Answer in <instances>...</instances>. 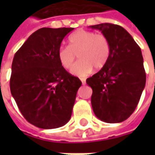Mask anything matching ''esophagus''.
Returning <instances> with one entry per match:
<instances>
[{"mask_svg":"<svg viewBox=\"0 0 155 155\" xmlns=\"http://www.w3.org/2000/svg\"><path fill=\"white\" fill-rule=\"evenodd\" d=\"M81 81H82V84H83L84 85L86 84V81H85V79H84V78H81Z\"/></svg>","mask_w":155,"mask_h":155,"instance_id":"obj_1","label":"esophagus"}]
</instances>
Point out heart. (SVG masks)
I'll return each instance as SVG.
<instances>
[{"label":"heart","mask_w":155,"mask_h":155,"mask_svg":"<svg viewBox=\"0 0 155 155\" xmlns=\"http://www.w3.org/2000/svg\"><path fill=\"white\" fill-rule=\"evenodd\" d=\"M77 55L79 61L71 70L78 77H85L93 68L101 69L107 64L110 55V45L106 36L91 31L78 30L69 38L68 46H61L58 50V58L64 69H71Z\"/></svg>","instance_id":"b5f03b06"}]
</instances>
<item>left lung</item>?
I'll return each mask as SVG.
<instances>
[{
  "label": "left lung",
  "mask_w": 155,
  "mask_h": 155,
  "mask_svg": "<svg viewBox=\"0 0 155 155\" xmlns=\"http://www.w3.org/2000/svg\"><path fill=\"white\" fill-rule=\"evenodd\" d=\"M91 27L101 31L110 45L107 64L86 80L92 89L93 111L104 122H122L132 115L145 88L141 51L121 26L102 23Z\"/></svg>",
  "instance_id": "8db88e82"
}]
</instances>
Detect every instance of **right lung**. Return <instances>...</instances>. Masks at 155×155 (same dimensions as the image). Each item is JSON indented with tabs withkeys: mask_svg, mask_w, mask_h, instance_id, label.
Instances as JSON below:
<instances>
[{
	"mask_svg": "<svg viewBox=\"0 0 155 155\" xmlns=\"http://www.w3.org/2000/svg\"><path fill=\"white\" fill-rule=\"evenodd\" d=\"M73 28L43 27L29 36L12 63L10 91L27 122L44 129L71 119L82 82L60 64L58 50Z\"/></svg>",
	"mask_w": 155,
	"mask_h": 155,
	"instance_id": "add662e5",
	"label": "right lung"
}]
</instances>
